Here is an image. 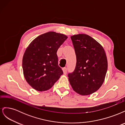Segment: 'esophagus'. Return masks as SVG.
I'll return each mask as SVG.
<instances>
[{
	"label": "esophagus",
	"mask_w": 125,
	"mask_h": 125,
	"mask_svg": "<svg viewBox=\"0 0 125 125\" xmlns=\"http://www.w3.org/2000/svg\"><path fill=\"white\" fill-rule=\"evenodd\" d=\"M62 71H63V73L64 74H66L67 73V68L66 67H64L62 68Z\"/></svg>",
	"instance_id": "esophagus-1"
}]
</instances>
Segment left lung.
I'll use <instances>...</instances> for the list:
<instances>
[{
    "mask_svg": "<svg viewBox=\"0 0 125 125\" xmlns=\"http://www.w3.org/2000/svg\"><path fill=\"white\" fill-rule=\"evenodd\" d=\"M70 38L77 63L74 71L68 75L70 84L80 95H90L104 81L108 67L106 55L103 46L88 35L79 34Z\"/></svg>",
    "mask_w": 125,
    "mask_h": 125,
    "instance_id": "left-lung-1",
    "label": "left lung"
}]
</instances>
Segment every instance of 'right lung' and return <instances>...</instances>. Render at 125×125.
Wrapping results in <instances>:
<instances>
[{
  "label": "right lung",
  "mask_w": 125,
  "mask_h": 125,
  "mask_svg": "<svg viewBox=\"0 0 125 125\" xmlns=\"http://www.w3.org/2000/svg\"><path fill=\"white\" fill-rule=\"evenodd\" d=\"M68 36L51 31L33 40L22 59L23 75L28 83L38 91L50 89L63 74L57 52Z\"/></svg>",
  "instance_id": "1"
}]
</instances>
